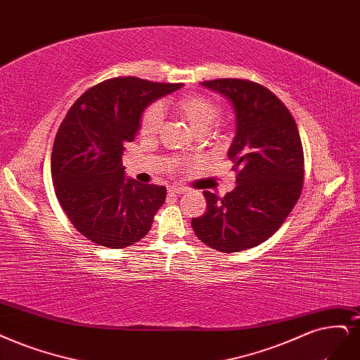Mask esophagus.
<instances>
[{
	"label": "esophagus",
	"instance_id": "esophagus-1",
	"mask_svg": "<svg viewBox=\"0 0 360 360\" xmlns=\"http://www.w3.org/2000/svg\"><path fill=\"white\" fill-rule=\"evenodd\" d=\"M188 191H189L188 188H181V186H171V188H168L169 195H181Z\"/></svg>",
	"mask_w": 360,
	"mask_h": 360
}]
</instances>
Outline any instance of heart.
<instances>
[{"label": "heart", "instance_id": "1", "mask_svg": "<svg viewBox=\"0 0 360 360\" xmlns=\"http://www.w3.org/2000/svg\"><path fill=\"white\" fill-rule=\"evenodd\" d=\"M172 108L198 134H202L210 127H213V123L219 117L217 104L200 94L181 95L172 103ZM160 125H162V108L158 104L148 105L144 110L140 122L141 135L152 137V135L158 134Z\"/></svg>", "mask_w": 360, "mask_h": 360}]
</instances>
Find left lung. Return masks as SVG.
<instances>
[{
	"instance_id": "1",
	"label": "left lung",
	"mask_w": 360,
	"mask_h": 360,
	"mask_svg": "<svg viewBox=\"0 0 360 360\" xmlns=\"http://www.w3.org/2000/svg\"><path fill=\"white\" fill-rule=\"evenodd\" d=\"M201 84L233 107L237 132L228 158L237 188L223 198L205 191L207 212L192 219V228L217 252L252 249L276 233L300 200L304 152L298 127L288 107L262 84L241 79Z\"/></svg>"
}]
</instances>
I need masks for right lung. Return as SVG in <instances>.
Instances as JSON below:
<instances>
[{
	"label": "right lung",
	"instance_id": "obj_1",
	"mask_svg": "<svg viewBox=\"0 0 360 360\" xmlns=\"http://www.w3.org/2000/svg\"><path fill=\"white\" fill-rule=\"evenodd\" d=\"M181 83L115 77L86 91L68 110L53 143L52 180L67 217L89 241L123 249L146 237L167 188L125 177L122 155L144 108Z\"/></svg>",
	"mask_w": 360,
	"mask_h": 360
}]
</instances>
